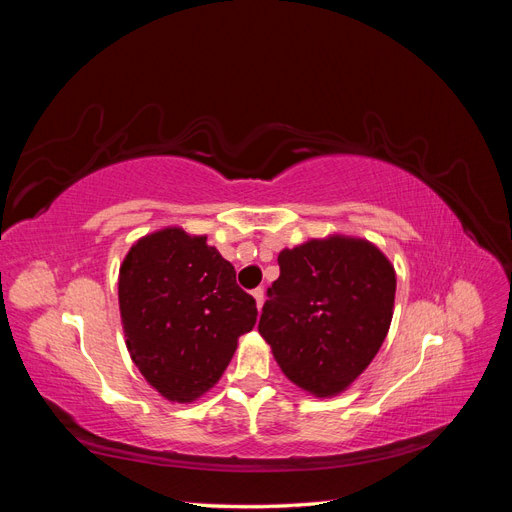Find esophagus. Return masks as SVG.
<instances>
[{
  "instance_id": "1",
  "label": "esophagus",
  "mask_w": 512,
  "mask_h": 512,
  "mask_svg": "<svg viewBox=\"0 0 512 512\" xmlns=\"http://www.w3.org/2000/svg\"><path fill=\"white\" fill-rule=\"evenodd\" d=\"M252 294H254V299H256V307H258V309H262V305H265V290H262V288H256Z\"/></svg>"
}]
</instances>
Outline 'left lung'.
I'll return each mask as SVG.
<instances>
[{"label": "left lung", "mask_w": 512, "mask_h": 512, "mask_svg": "<svg viewBox=\"0 0 512 512\" xmlns=\"http://www.w3.org/2000/svg\"><path fill=\"white\" fill-rule=\"evenodd\" d=\"M258 331L288 380L316 397L346 391L391 327L395 269L374 243L333 235L282 250Z\"/></svg>", "instance_id": "8db88e82"}]
</instances>
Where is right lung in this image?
Returning <instances> with one entry per match:
<instances>
[{
    "mask_svg": "<svg viewBox=\"0 0 512 512\" xmlns=\"http://www.w3.org/2000/svg\"><path fill=\"white\" fill-rule=\"evenodd\" d=\"M126 346L145 380L168 401L190 404L218 382L254 329L256 301L235 267L183 228L138 239L119 269Z\"/></svg>",
    "mask_w": 512,
    "mask_h": 512,
    "instance_id": "obj_1",
    "label": "right lung"
}]
</instances>
